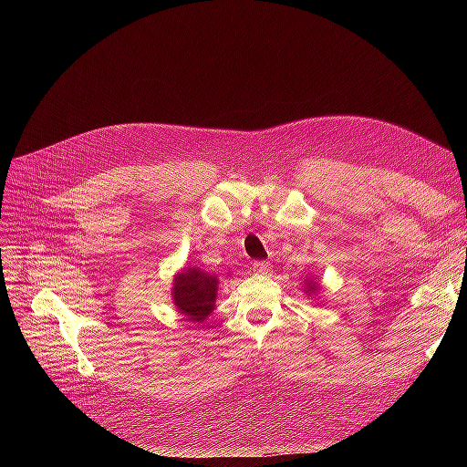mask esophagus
I'll return each mask as SVG.
<instances>
[{
    "mask_svg": "<svg viewBox=\"0 0 467 467\" xmlns=\"http://www.w3.org/2000/svg\"><path fill=\"white\" fill-rule=\"evenodd\" d=\"M271 271H273L271 263H265V261H255V263H253V273H255V275H268Z\"/></svg>",
    "mask_w": 467,
    "mask_h": 467,
    "instance_id": "esophagus-1",
    "label": "esophagus"
}]
</instances>
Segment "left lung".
<instances>
[{
    "instance_id": "left-lung-1",
    "label": "left lung",
    "mask_w": 467,
    "mask_h": 467,
    "mask_svg": "<svg viewBox=\"0 0 467 467\" xmlns=\"http://www.w3.org/2000/svg\"><path fill=\"white\" fill-rule=\"evenodd\" d=\"M306 292H307V294H316V292H319V285H317V282H314V280H307V282H306Z\"/></svg>"
}]
</instances>
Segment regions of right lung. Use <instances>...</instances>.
<instances>
[{
	"instance_id": "right-lung-1",
	"label": "right lung",
	"mask_w": 467,
	"mask_h": 467,
	"mask_svg": "<svg viewBox=\"0 0 467 467\" xmlns=\"http://www.w3.org/2000/svg\"><path fill=\"white\" fill-rule=\"evenodd\" d=\"M218 276L202 271L199 266H189L173 278V304L179 314L189 321L202 323L216 307Z\"/></svg>"
}]
</instances>
